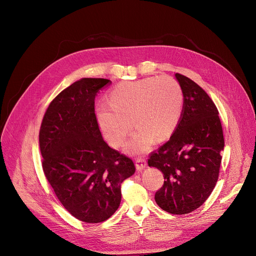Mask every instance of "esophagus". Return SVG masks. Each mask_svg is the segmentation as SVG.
<instances>
[{
    "mask_svg": "<svg viewBox=\"0 0 256 256\" xmlns=\"http://www.w3.org/2000/svg\"><path fill=\"white\" fill-rule=\"evenodd\" d=\"M146 166H147V163H146V160L142 159V158H138L136 160V168L138 171H140L142 170L144 168H146Z\"/></svg>",
    "mask_w": 256,
    "mask_h": 256,
    "instance_id": "esophagus-1",
    "label": "esophagus"
}]
</instances>
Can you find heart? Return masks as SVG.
<instances>
[{
	"label": "heart",
	"mask_w": 256,
	"mask_h": 256,
	"mask_svg": "<svg viewBox=\"0 0 256 256\" xmlns=\"http://www.w3.org/2000/svg\"><path fill=\"white\" fill-rule=\"evenodd\" d=\"M108 100L95 108L97 124L108 142L118 147L134 120L138 130L126 144V151L134 155L149 152L155 138H170L184 109L181 88L167 76L122 82L110 90Z\"/></svg>",
	"instance_id": "b5f03b06"
}]
</instances>
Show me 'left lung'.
<instances>
[{"mask_svg":"<svg viewBox=\"0 0 256 256\" xmlns=\"http://www.w3.org/2000/svg\"><path fill=\"white\" fill-rule=\"evenodd\" d=\"M184 109L179 124L148 160L164 174L157 204L174 214H188L210 196L218 181L225 140L218 112L206 91L190 78L175 74Z\"/></svg>","mask_w":256,"mask_h":256,"instance_id":"8db88e82","label":"left lung"}]
</instances>
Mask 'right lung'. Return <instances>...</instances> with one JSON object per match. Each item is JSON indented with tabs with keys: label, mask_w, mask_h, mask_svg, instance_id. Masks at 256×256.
Instances as JSON below:
<instances>
[{
	"label": "right lung",
	"mask_w": 256,
	"mask_h": 256,
	"mask_svg": "<svg viewBox=\"0 0 256 256\" xmlns=\"http://www.w3.org/2000/svg\"><path fill=\"white\" fill-rule=\"evenodd\" d=\"M110 80L82 78L50 104L40 132L46 179L64 208L85 223L110 218L122 200L120 184L134 171L132 159L104 142L94 109Z\"/></svg>",
	"instance_id": "add662e5"
}]
</instances>
